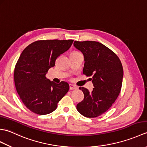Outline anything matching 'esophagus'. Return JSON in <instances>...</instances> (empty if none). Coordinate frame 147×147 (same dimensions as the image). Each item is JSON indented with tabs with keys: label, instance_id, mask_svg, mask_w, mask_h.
<instances>
[{
	"label": "esophagus",
	"instance_id": "1",
	"mask_svg": "<svg viewBox=\"0 0 147 147\" xmlns=\"http://www.w3.org/2000/svg\"><path fill=\"white\" fill-rule=\"evenodd\" d=\"M76 88H77V86H76L75 85H71V84H70V85H69V89L70 90H74V89H76Z\"/></svg>",
	"mask_w": 147,
	"mask_h": 147
}]
</instances>
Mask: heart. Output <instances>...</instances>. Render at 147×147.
<instances>
[{
  "label": "heart",
  "mask_w": 147,
  "mask_h": 147,
  "mask_svg": "<svg viewBox=\"0 0 147 147\" xmlns=\"http://www.w3.org/2000/svg\"><path fill=\"white\" fill-rule=\"evenodd\" d=\"M73 53H79L78 52H73Z\"/></svg>",
  "instance_id": "1"
}]
</instances>
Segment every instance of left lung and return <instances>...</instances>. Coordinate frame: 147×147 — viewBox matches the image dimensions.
<instances>
[{
  "mask_svg": "<svg viewBox=\"0 0 147 147\" xmlns=\"http://www.w3.org/2000/svg\"><path fill=\"white\" fill-rule=\"evenodd\" d=\"M74 46L83 53L85 61L83 73L92 76L94 86L91 92L80 87L84 99L77 104L76 109L83 116L96 117L108 111L119 95L123 65L118 56L101 43L75 41Z\"/></svg>",
  "mask_w": 147,
  "mask_h": 147,
  "instance_id": "1",
  "label": "left lung"
}]
</instances>
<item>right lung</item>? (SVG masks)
<instances>
[{"label":"right lung","mask_w":147,"mask_h":147,"mask_svg":"<svg viewBox=\"0 0 147 147\" xmlns=\"http://www.w3.org/2000/svg\"><path fill=\"white\" fill-rule=\"evenodd\" d=\"M73 41L38 40L27 46L19 57L14 71L16 89L24 105L34 113H51L67 93L69 85L67 82L57 84L47 79L45 75Z\"/></svg>","instance_id":"right-lung-1"}]
</instances>
